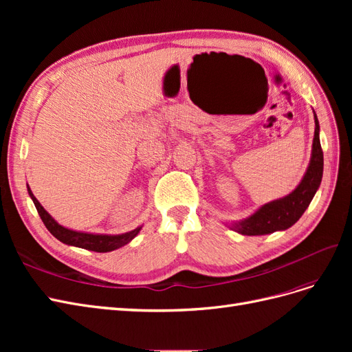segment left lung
<instances>
[{"label": "left lung", "mask_w": 352, "mask_h": 352, "mask_svg": "<svg viewBox=\"0 0 352 352\" xmlns=\"http://www.w3.org/2000/svg\"><path fill=\"white\" fill-rule=\"evenodd\" d=\"M314 122H316V129H314L311 160L301 180V184L298 185L296 189L292 190L289 195H286L285 198H280V199L272 201L269 204H264L248 219L235 223L232 228L238 233H241V235L257 236V235H267V233H273L278 230H285L287 228H291L292 225H295V223L304 214L307 207L310 206L314 194L317 192L318 186H320L322 176H323V151L320 145V138H318L320 126H318L316 113H314Z\"/></svg>", "instance_id": "left-lung-1"}]
</instances>
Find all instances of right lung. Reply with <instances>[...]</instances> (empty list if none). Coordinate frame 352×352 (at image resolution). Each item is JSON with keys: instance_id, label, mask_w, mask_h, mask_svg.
<instances>
[{"instance_id": "add662e5", "label": "right lung", "mask_w": 352, "mask_h": 352, "mask_svg": "<svg viewBox=\"0 0 352 352\" xmlns=\"http://www.w3.org/2000/svg\"><path fill=\"white\" fill-rule=\"evenodd\" d=\"M28 192H29L32 201H34V204L38 210V214L42 219V221H44L45 228L60 242L66 243V245H73V247L89 250V251H95V252H109V251H114L117 248L123 247V245H126V243H129L141 230V228H136L131 232L122 233V235H94V233L70 230L67 228H63L61 225H58V223L48 214V212L44 210V207L39 204V201L35 198V195L32 194L29 186H28Z\"/></svg>"}]
</instances>
